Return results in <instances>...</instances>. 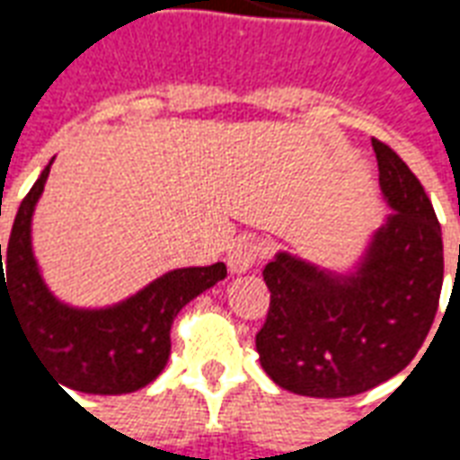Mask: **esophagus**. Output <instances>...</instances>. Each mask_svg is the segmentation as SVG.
<instances>
[{"instance_id": "34e87169", "label": "esophagus", "mask_w": 460, "mask_h": 460, "mask_svg": "<svg viewBox=\"0 0 460 460\" xmlns=\"http://www.w3.org/2000/svg\"><path fill=\"white\" fill-rule=\"evenodd\" d=\"M263 256V246L259 241L251 239V236H241L234 246H231L229 256H226V263H229L231 273H246L251 270L259 259Z\"/></svg>"}]
</instances>
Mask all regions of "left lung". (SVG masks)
Instances as JSON below:
<instances>
[{
	"mask_svg": "<svg viewBox=\"0 0 460 460\" xmlns=\"http://www.w3.org/2000/svg\"><path fill=\"white\" fill-rule=\"evenodd\" d=\"M385 224L345 270L279 251L263 269L269 318L256 335L263 372L293 394H362L404 369L438 310L444 241L431 199L406 162L372 140Z\"/></svg>",
	"mask_w": 460,
	"mask_h": 460,
	"instance_id": "1",
	"label": "left lung"
}]
</instances>
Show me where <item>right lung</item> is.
<instances>
[{"instance_id":"add662e5","label":"right lung","mask_w":460,"mask_h":460,"mask_svg":"<svg viewBox=\"0 0 460 460\" xmlns=\"http://www.w3.org/2000/svg\"><path fill=\"white\" fill-rule=\"evenodd\" d=\"M56 157L39 174L16 211L2 266V305L14 310L29 345L61 382L85 394H130L155 382L170 359L172 323L190 300L226 279V266H190L103 308H78L58 300L46 286L31 243L34 209ZM66 392V389H64Z\"/></svg>"}]
</instances>
